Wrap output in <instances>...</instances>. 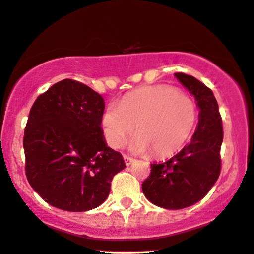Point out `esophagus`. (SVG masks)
<instances>
[{
    "label": "esophagus",
    "instance_id": "obj_1",
    "mask_svg": "<svg viewBox=\"0 0 254 254\" xmlns=\"http://www.w3.org/2000/svg\"><path fill=\"white\" fill-rule=\"evenodd\" d=\"M124 160H125V164H126L127 166H129L134 161V159L130 158V156H128V155H124Z\"/></svg>",
    "mask_w": 254,
    "mask_h": 254
}]
</instances>
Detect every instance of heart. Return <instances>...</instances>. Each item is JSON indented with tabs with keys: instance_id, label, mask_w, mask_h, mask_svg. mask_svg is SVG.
<instances>
[{
	"instance_id": "heart-1",
	"label": "heart",
	"mask_w": 254,
	"mask_h": 254,
	"mask_svg": "<svg viewBox=\"0 0 254 254\" xmlns=\"http://www.w3.org/2000/svg\"><path fill=\"white\" fill-rule=\"evenodd\" d=\"M198 120V109L190 95L159 84L139 88L124 96L119 107L109 106L102 115L107 142L119 148L135 127L134 151L162 158L186 143Z\"/></svg>"
}]
</instances>
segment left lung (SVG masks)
Returning a JSON list of instances; mask_svg holds the SVG:
<instances>
[{
  "label": "left lung",
  "instance_id": "8db88e82",
  "mask_svg": "<svg viewBox=\"0 0 254 254\" xmlns=\"http://www.w3.org/2000/svg\"><path fill=\"white\" fill-rule=\"evenodd\" d=\"M181 84L195 98L199 122L189 145L162 164H152L142 183V192L152 203L181 209L200 201L213 187L221 170L223 124L213 92L195 77L175 73Z\"/></svg>",
  "mask_w": 254,
  "mask_h": 254
}]
</instances>
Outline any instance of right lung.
<instances>
[{
  "label": "right lung",
  "instance_id": "right-lung-1",
  "mask_svg": "<svg viewBox=\"0 0 254 254\" xmlns=\"http://www.w3.org/2000/svg\"><path fill=\"white\" fill-rule=\"evenodd\" d=\"M105 101L79 81L64 79L37 96L24 129L26 175L39 195L69 212L107 199L113 177L126 167L101 128Z\"/></svg>",
  "mask_w": 254,
  "mask_h": 254
}]
</instances>
